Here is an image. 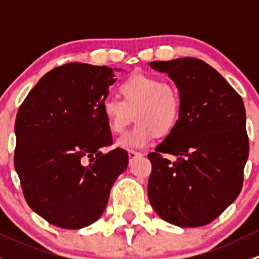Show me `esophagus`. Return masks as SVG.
Returning <instances> with one entry per match:
<instances>
[{"mask_svg":"<svg viewBox=\"0 0 259 259\" xmlns=\"http://www.w3.org/2000/svg\"><path fill=\"white\" fill-rule=\"evenodd\" d=\"M129 159H130V161H133L134 160V159H137V158H140V156H142V153H139V151H134V150H129Z\"/></svg>","mask_w":259,"mask_h":259,"instance_id":"1","label":"esophagus"}]
</instances>
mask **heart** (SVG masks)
Masks as SVG:
<instances>
[{"instance_id":"heart-1","label":"heart","mask_w":259,"mask_h":259,"mask_svg":"<svg viewBox=\"0 0 259 259\" xmlns=\"http://www.w3.org/2000/svg\"><path fill=\"white\" fill-rule=\"evenodd\" d=\"M121 100H104L101 113L114 135H121L132 122L137 124L116 142L119 148L140 149L153 142L156 135L168 137L178 126L182 99L176 88L159 77L135 74L119 85Z\"/></svg>"}]
</instances>
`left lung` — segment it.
Listing matches in <instances>:
<instances>
[{
    "label": "left lung",
    "mask_w": 259,
    "mask_h": 259,
    "mask_svg": "<svg viewBox=\"0 0 259 259\" xmlns=\"http://www.w3.org/2000/svg\"><path fill=\"white\" fill-rule=\"evenodd\" d=\"M182 99L178 126L148 154V197L161 219L183 228L209 224L241 193L249 153L241 96L217 70L195 57L153 61ZM166 153L177 156L170 162Z\"/></svg>",
    "instance_id": "obj_1"
}]
</instances>
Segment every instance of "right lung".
Instances as JSON below:
<instances>
[{"label":"right lung","mask_w":259,"mask_h":259,"mask_svg":"<svg viewBox=\"0 0 259 259\" xmlns=\"http://www.w3.org/2000/svg\"><path fill=\"white\" fill-rule=\"evenodd\" d=\"M114 70L70 62L51 70L17 111L15 169L31 209L54 226L80 229L98 221L129 155L113 143L101 113Z\"/></svg>","instance_id":"obj_1"}]
</instances>
